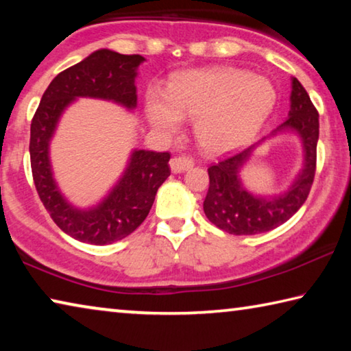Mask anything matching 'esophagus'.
I'll return each instance as SVG.
<instances>
[{
    "label": "esophagus",
    "instance_id": "1",
    "mask_svg": "<svg viewBox=\"0 0 351 351\" xmlns=\"http://www.w3.org/2000/svg\"><path fill=\"white\" fill-rule=\"evenodd\" d=\"M195 159L192 156H186V154H181V156H175L170 161V169L173 173H181L184 170H189L193 167Z\"/></svg>",
    "mask_w": 351,
    "mask_h": 351
}]
</instances>
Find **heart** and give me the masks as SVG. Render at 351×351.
<instances>
[{
    "mask_svg": "<svg viewBox=\"0 0 351 351\" xmlns=\"http://www.w3.org/2000/svg\"><path fill=\"white\" fill-rule=\"evenodd\" d=\"M276 104L272 83L237 68L192 69L176 75L167 91L152 88L145 111L152 125L175 133L182 117H195L198 144L224 153L251 141Z\"/></svg>",
    "mask_w": 351,
    "mask_h": 351,
    "instance_id": "b5f03b06",
    "label": "heart"
}]
</instances>
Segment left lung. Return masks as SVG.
Returning <instances> with one entry per match:
<instances>
[{"instance_id": "8db88e82", "label": "left lung", "mask_w": 351, "mask_h": 351, "mask_svg": "<svg viewBox=\"0 0 351 351\" xmlns=\"http://www.w3.org/2000/svg\"><path fill=\"white\" fill-rule=\"evenodd\" d=\"M288 119L277 130H295L304 141L305 165L294 186L282 197L265 199L246 192L239 180V169L246 162L251 148L228 153L209 171V190L204 199V213L224 232L232 235H255L268 232L294 215L305 203L316 175L319 112L302 83L293 79Z\"/></svg>"}]
</instances>
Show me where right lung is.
<instances>
[{"mask_svg": "<svg viewBox=\"0 0 351 351\" xmlns=\"http://www.w3.org/2000/svg\"><path fill=\"white\" fill-rule=\"evenodd\" d=\"M139 54L123 56L108 49L62 71L46 88L31 122V169L37 193L54 223L64 234L91 245H110L125 239L144 223L161 184L170 176V153L136 150L122 180L108 198L90 210L69 206L58 192L49 165L47 147L58 117L75 97L114 100L134 108L136 68Z\"/></svg>", "mask_w": 351, "mask_h": 351, "instance_id": "add662e5", "label": "right lung"}]
</instances>
